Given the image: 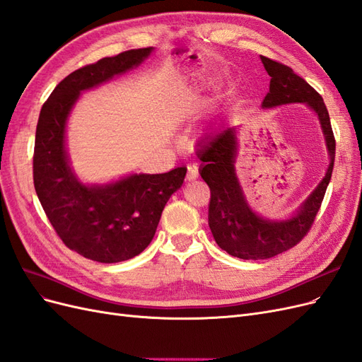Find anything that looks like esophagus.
<instances>
[{
	"label": "esophagus",
	"mask_w": 362,
	"mask_h": 362,
	"mask_svg": "<svg viewBox=\"0 0 362 362\" xmlns=\"http://www.w3.org/2000/svg\"><path fill=\"white\" fill-rule=\"evenodd\" d=\"M199 175V170H198V166H196L194 163H190L187 164V180L192 181V180H196L198 178Z\"/></svg>",
	"instance_id": "obj_1"
}]
</instances>
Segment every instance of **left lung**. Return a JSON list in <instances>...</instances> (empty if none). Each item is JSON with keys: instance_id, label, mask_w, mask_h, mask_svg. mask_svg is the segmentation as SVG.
Listing matches in <instances>:
<instances>
[{"instance_id": "1", "label": "left lung", "mask_w": 362, "mask_h": 362, "mask_svg": "<svg viewBox=\"0 0 362 362\" xmlns=\"http://www.w3.org/2000/svg\"><path fill=\"white\" fill-rule=\"evenodd\" d=\"M261 62L270 75L269 93L261 107L275 108L299 103L308 105L320 120L329 166L319 185L290 218L270 221L258 216L249 206L237 178L235 128L228 127L206 141L198 151V158L202 161L201 177L211 192L208 225L218 247L242 259L272 258L291 249L308 234L331 181L335 160V139L323 98L286 64L264 56H261Z\"/></svg>"}]
</instances>
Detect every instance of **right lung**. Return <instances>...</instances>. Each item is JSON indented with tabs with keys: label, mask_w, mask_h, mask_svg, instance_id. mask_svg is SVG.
Masks as SVG:
<instances>
[{
	"label": "right lung",
	"mask_w": 362,
	"mask_h": 362,
	"mask_svg": "<svg viewBox=\"0 0 362 362\" xmlns=\"http://www.w3.org/2000/svg\"><path fill=\"white\" fill-rule=\"evenodd\" d=\"M152 51V47L129 49L74 71L57 84L39 115L33 157L37 198L62 242L98 262L125 261L148 247L164 205L182 185L187 169L83 184L64 145L66 122L81 92L137 68Z\"/></svg>",
	"instance_id": "obj_1"
}]
</instances>
